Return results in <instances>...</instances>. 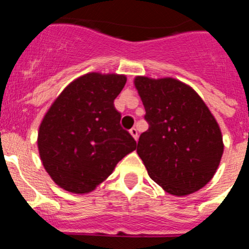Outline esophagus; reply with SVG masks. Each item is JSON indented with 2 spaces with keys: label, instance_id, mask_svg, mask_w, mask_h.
I'll use <instances>...</instances> for the list:
<instances>
[{
  "label": "esophagus",
  "instance_id": "34e87169",
  "mask_svg": "<svg viewBox=\"0 0 249 249\" xmlns=\"http://www.w3.org/2000/svg\"><path fill=\"white\" fill-rule=\"evenodd\" d=\"M129 133H130V135H132V137L134 138L135 140L138 139V129H137V128H132V129L129 130Z\"/></svg>",
  "mask_w": 249,
  "mask_h": 249
}]
</instances>
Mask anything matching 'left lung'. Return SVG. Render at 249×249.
<instances>
[{
  "label": "left lung",
  "mask_w": 249,
  "mask_h": 249,
  "mask_svg": "<svg viewBox=\"0 0 249 249\" xmlns=\"http://www.w3.org/2000/svg\"><path fill=\"white\" fill-rule=\"evenodd\" d=\"M134 85L148 122L137 152L150 178L176 196L199 191L213 178L224 151L214 116L178 79L135 76Z\"/></svg>",
  "instance_id": "obj_1"
}]
</instances>
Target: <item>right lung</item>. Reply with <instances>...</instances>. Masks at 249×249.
Masks as SVG:
<instances>
[{"label":"right lung","mask_w":249,"mask_h":249,"mask_svg":"<svg viewBox=\"0 0 249 249\" xmlns=\"http://www.w3.org/2000/svg\"><path fill=\"white\" fill-rule=\"evenodd\" d=\"M122 74L92 71L71 81L40 122L38 151L57 186L75 194L94 191L116 164L137 148L120 124L114 101L125 85Z\"/></svg>","instance_id":"1"}]
</instances>
